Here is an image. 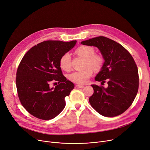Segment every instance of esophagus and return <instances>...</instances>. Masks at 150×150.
I'll return each instance as SVG.
<instances>
[{"instance_id":"1","label":"esophagus","mask_w":150,"mask_h":150,"mask_svg":"<svg viewBox=\"0 0 150 150\" xmlns=\"http://www.w3.org/2000/svg\"><path fill=\"white\" fill-rule=\"evenodd\" d=\"M76 88H83L85 87V86L83 85H76Z\"/></svg>"}]
</instances>
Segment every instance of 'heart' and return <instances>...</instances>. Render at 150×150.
<instances>
[{"instance_id":"b5f03b06","label":"heart","mask_w":150,"mask_h":150,"mask_svg":"<svg viewBox=\"0 0 150 150\" xmlns=\"http://www.w3.org/2000/svg\"><path fill=\"white\" fill-rule=\"evenodd\" d=\"M95 48L91 46L82 45L78 47L74 54L84 59L83 70L75 71L69 76V79L77 84H85L88 82L93 74L100 71L104 66V58L101 54L95 53ZM60 68L64 71L69 72L71 69L70 57L68 54H64L59 61Z\"/></svg>"}]
</instances>
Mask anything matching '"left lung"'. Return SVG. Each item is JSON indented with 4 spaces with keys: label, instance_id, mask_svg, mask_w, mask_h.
I'll return each instance as SVG.
<instances>
[{
    "label": "left lung",
    "instance_id": "8db88e82",
    "mask_svg": "<svg viewBox=\"0 0 150 150\" xmlns=\"http://www.w3.org/2000/svg\"><path fill=\"white\" fill-rule=\"evenodd\" d=\"M82 45L97 47L105 62L95 80L108 87L92 85L93 93L89 101L101 115L115 117L126 111L134 102L139 88L137 65L122 45L104 36L94 38L81 42Z\"/></svg>",
    "mask_w": 150,
    "mask_h": 150
}]
</instances>
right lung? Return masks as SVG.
<instances>
[{
  "label": "right lung",
  "instance_id": "right-lung-1",
  "mask_svg": "<svg viewBox=\"0 0 150 150\" xmlns=\"http://www.w3.org/2000/svg\"><path fill=\"white\" fill-rule=\"evenodd\" d=\"M76 42L44 41L32 47L21 59L16 76L18 96L23 107L35 117L52 119L64 108L65 98L74 85L62 74L59 61ZM53 81L59 84L51 88L49 85Z\"/></svg>",
  "mask_w": 150,
  "mask_h": 150
}]
</instances>
